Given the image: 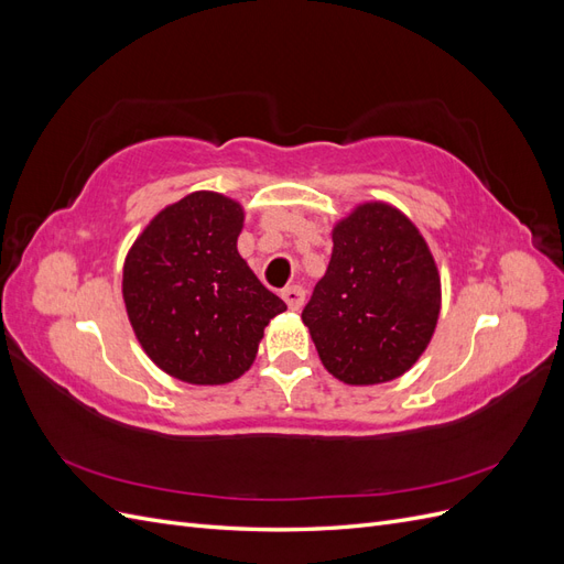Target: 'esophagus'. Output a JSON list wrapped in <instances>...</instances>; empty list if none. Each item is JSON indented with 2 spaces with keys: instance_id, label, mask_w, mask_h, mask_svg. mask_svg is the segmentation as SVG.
Returning a JSON list of instances; mask_svg holds the SVG:
<instances>
[{
  "instance_id": "obj_1",
  "label": "esophagus",
  "mask_w": 564,
  "mask_h": 564,
  "mask_svg": "<svg viewBox=\"0 0 564 564\" xmlns=\"http://www.w3.org/2000/svg\"><path fill=\"white\" fill-rule=\"evenodd\" d=\"M282 299L286 301L289 311H301L303 308V301H305V289L299 284H292L282 289Z\"/></svg>"
}]
</instances>
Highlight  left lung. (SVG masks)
Listing matches in <instances>:
<instances>
[{
    "instance_id": "left-lung-1",
    "label": "left lung",
    "mask_w": 564,
    "mask_h": 564,
    "mask_svg": "<svg viewBox=\"0 0 564 564\" xmlns=\"http://www.w3.org/2000/svg\"><path fill=\"white\" fill-rule=\"evenodd\" d=\"M332 259L303 308L319 360L348 386L400 379L429 348L442 284L414 220L388 202H360L332 228Z\"/></svg>"
}]
</instances>
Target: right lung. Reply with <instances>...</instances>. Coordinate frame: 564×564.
<instances>
[{
  "label": "right lung",
  "mask_w": 564,
  "mask_h": 564,
  "mask_svg": "<svg viewBox=\"0 0 564 564\" xmlns=\"http://www.w3.org/2000/svg\"><path fill=\"white\" fill-rule=\"evenodd\" d=\"M242 228L240 202L195 191L152 216L127 251L122 299L135 340L183 383L240 379L286 311L237 251Z\"/></svg>",
  "instance_id": "1"
}]
</instances>
